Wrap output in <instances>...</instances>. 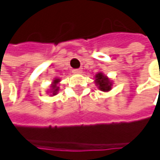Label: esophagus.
I'll list each match as a JSON object with an SVG mask.
<instances>
[{
  "label": "esophagus",
  "instance_id": "obj_1",
  "mask_svg": "<svg viewBox=\"0 0 160 160\" xmlns=\"http://www.w3.org/2000/svg\"><path fill=\"white\" fill-rule=\"evenodd\" d=\"M73 73H76V74H80V73L82 72V70L81 69H74L72 70Z\"/></svg>",
  "mask_w": 160,
  "mask_h": 160
}]
</instances>
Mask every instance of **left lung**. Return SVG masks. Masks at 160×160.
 I'll return each mask as SVG.
<instances>
[{"mask_svg":"<svg viewBox=\"0 0 160 160\" xmlns=\"http://www.w3.org/2000/svg\"><path fill=\"white\" fill-rule=\"evenodd\" d=\"M96 84L98 86V88L102 91H109L112 88V82L107 76H105L103 73H98L96 75Z\"/></svg>","mask_w":160,"mask_h":160,"instance_id":"1","label":"left lung"}]
</instances>
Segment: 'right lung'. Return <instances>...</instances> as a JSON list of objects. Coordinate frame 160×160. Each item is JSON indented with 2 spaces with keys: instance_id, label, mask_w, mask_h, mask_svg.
Listing matches in <instances>:
<instances>
[{
  "instance_id": "1",
  "label": "right lung",
  "mask_w": 160,
  "mask_h": 160,
  "mask_svg": "<svg viewBox=\"0 0 160 160\" xmlns=\"http://www.w3.org/2000/svg\"><path fill=\"white\" fill-rule=\"evenodd\" d=\"M60 81L59 79H55V80H53V83L52 84V86H51V93H52V95H56L57 94V92H58V90H59V87H57V84H58V82Z\"/></svg>"
}]
</instances>
